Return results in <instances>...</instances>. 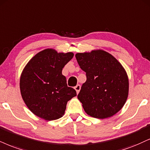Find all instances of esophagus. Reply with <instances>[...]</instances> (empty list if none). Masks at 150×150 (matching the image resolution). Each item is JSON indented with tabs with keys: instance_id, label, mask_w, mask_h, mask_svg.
<instances>
[{
	"instance_id": "esophagus-1",
	"label": "esophagus",
	"mask_w": 150,
	"mask_h": 150,
	"mask_svg": "<svg viewBox=\"0 0 150 150\" xmlns=\"http://www.w3.org/2000/svg\"><path fill=\"white\" fill-rule=\"evenodd\" d=\"M74 89H75V90L76 91V93L78 94L79 92V91H80V90H81V86L80 85H77V86H76L75 87H74Z\"/></svg>"
}]
</instances>
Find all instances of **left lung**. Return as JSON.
I'll use <instances>...</instances> for the list:
<instances>
[{
	"label": "left lung",
	"mask_w": 150,
	"mask_h": 150,
	"mask_svg": "<svg viewBox=\"0 0 150 150\" xmlns=\"http://www.w3.org/2000/svg\"><path fill=\"white\" fill-rule=\"evenodd\" d=\"M76 58L87 80L78 95L88 115L105 119L119 112L129 95L126 70L114 56L101 49L77 53Z\"/></svg>",
	"instance_id": "8db88e82"
}]
</instances>
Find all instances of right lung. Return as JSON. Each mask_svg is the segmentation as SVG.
<instances>
[{
  "label": "right lung",
  "mask_w": 150,
  "mask_h": 150,
  "mask_svg": "<svg viewBox=\"0 0 150 150\" xmlns=\"http://www.w3.org/2000/svg\"><path fill=\"white\" fill-rule=\"evenodd\" d=\"M74 53H58L53 49L40 51L29 60L20 77L21 97L29 110L47 121L62 117L67 101L76 92L67 85L62 68Z\"/></svg>",
  "instance_id": "add662e5"
}]
</instances>
